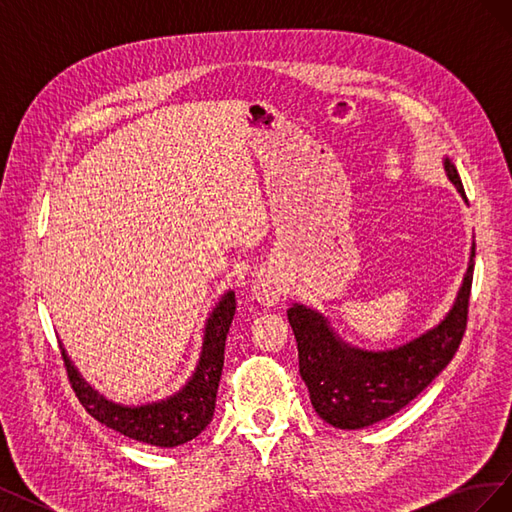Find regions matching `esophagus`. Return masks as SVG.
Masks as SVG:
<instances>
[{
	"label": "esophagus",
	"mask_w": 512,
	"mask_h": 512,
	"mask_svg": "<svg viewBox=\"0 0 512 512\" xmlns=\"http://www.w3.org/2000/svg\"><path fill=\"white\" fill-rule=\"evenodd\" d=\"M280 294H282L280 282H275L271 275H260L252 284V299L258 301L260 305H267V307L275 305L280 301Z\"/></svg>",
	"instance_id": "34e87169"
}]
</instances>
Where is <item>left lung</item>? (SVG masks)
<instances>
[{
	"label": "left lung",
	"instance_id": "left-lung-1",
	"mask_svg": "<svg viewBox=\"0 0 512 512\" xmlns=\"http://www.w3.org/2000/svg\"><path fill=\"white\" fill-rule=\"evenodd\" d=\"M446 177L466 200L451 158L442 160ZM476 245L457 297L446 316L406 344L365 350L344 342L327 316L303 303L288 307V322L299 348V371L322 421L339 429H363L393 416L421 393L455 356L468 322Z\"/></svg>",
	"mask_w": 512,
	"mask_h": 512
}]
</instances>
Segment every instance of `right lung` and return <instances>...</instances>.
<instances>
[{
  "label": "right lung",
  "instance_id": "add662e5",
  "mask_svg": "<svg viewBox=\"0 0 512 512\" xmlns=\"http://www.w3.org/2000/svg\"><path fill=\"white\" fill-rule=\"evenodd\" d=\"M235 309V292L226 290L205 320L203 346H200L192 376L173 395L149 401V404L123 406L113 399H106L81 376L66 348H61L76 397L96 421L132 440L162 448H173L194 440L213 418L224 367L226 335L232 318H235Z\"/></svg>",
  "mask_w": 512,
  "mask_h": 512
}]
</instances>
